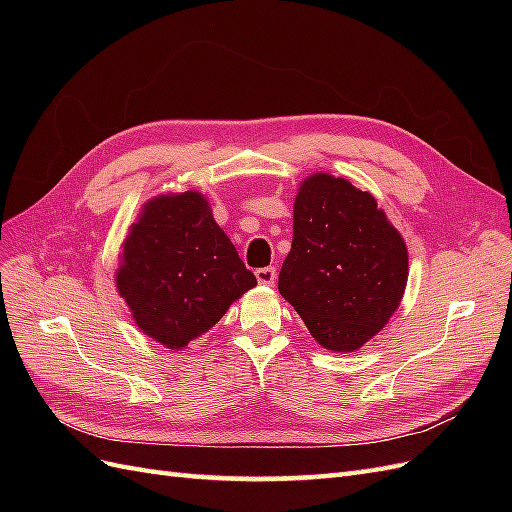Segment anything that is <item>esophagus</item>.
<instances>
[{"instance_id": "obj_1", "label": "esophagus", "mask_w": 512, "mask_h": 512, "mask_svg": "<svg viewBox=\"0 0 512 512\" xmlns=\"http://www.w3.org/2000/svg\"><path fill=\"white\" fill-rule=\"evenodd\" d=\"M275 277H277L275 267H262V269L256 271V280L260 284H265V286H273L275 284Z\"/></svg>"}]
</instances>
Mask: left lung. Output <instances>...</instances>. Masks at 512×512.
<instances>
[{
  "instance_id": "obj_1",
  "label": "left lung",
  "mask_w": 512,
  "mask_h": 512,
  "mask_svg": "<svg viewBox=\"0 0 512 512\" xmlns=\"http://www.w3.org/2000/svg\"><path fill=\"white\" fill-rule=\"evenodd\" d=\"M406 282V243L374 196L329 173L301 181L277 288L322 348L359 350L395 314Z\"/></svg>"
}]
</instances>
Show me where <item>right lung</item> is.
Here are the masks:
<instances>
[{"label":"right lung","instance_id":"1","mask_svg":"<svg viewBox=\"0 0 512 512\" xmlns=\"http://www.w3.org/2000/svg\"><path fill=\"white\" fill-rule=\"evenodd\" d=\"M121 247L117 290L138 329L170 350L207 333L256 286L196 190L147 200Z\"/></svg>","mask_w":512,"mask_h":512}]
</instances>
